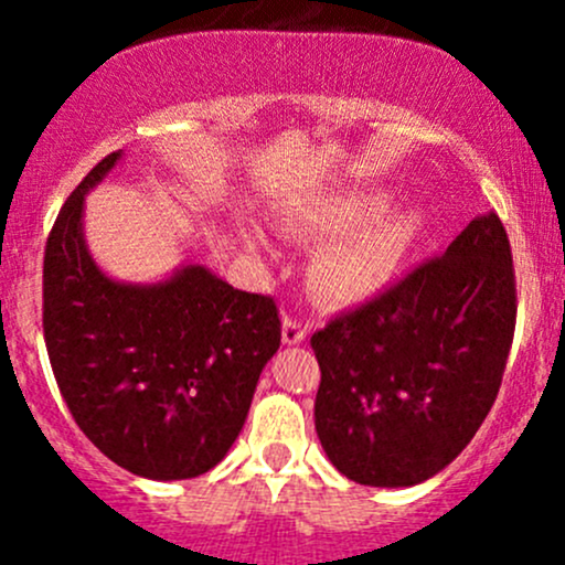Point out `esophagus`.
<instances>
[{"instance_id":"obj_1","label":"esophagus","mask_w":565,"mask_h":565,"mask_svg":"<svg viewBox=\"0 0 565 565\" xmlns=\"http://www.w3.org/2000/svg\"><path fill=\"white\" fill-rule=\"evenodd\" d=\"M306 322L303 319H298V317H284V324H281V339H284V344H300V341L306 339Z\"/></svg>"}]
</instances>
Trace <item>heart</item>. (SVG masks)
<instances>
[{
  "label": "heart",
  "instance_id": "b5f03b06",
  "mask_svg": "<svg viewBox=\"0 0 565 565\" xmlns=\"http://www.w3.org/2000/svg\"><path fill=\"white\" fill-rule=\"evenodd\" d=\"M385 202L383 193H350L319 204L295 226L303 237H339L315 262V287L324 300L358 303L372 298L402 267L420 218L413 210L377 215Z\"/></svg>",
  "mask_w": 565,
  "mask_h": 565
}]
</instances>
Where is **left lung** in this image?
Segmentation results:
<instances>
[{
    "instance_id": "obj_1",
    "label": "left lung",
    "mask_w": 565,
    "mask_h": 565,
    "mask_svg": "<svg viewBox=\"0 0 565 565\" xmlns=\"http://www.w3.org/2000/svg\"><path fill=\"white\" fill-rule=\"evenodd\" d=\"M516 324L511 243L494 213L311 335L315 424L335 470L413 487L465 451L503 383Z\"/></svg>"
}]
</instances>
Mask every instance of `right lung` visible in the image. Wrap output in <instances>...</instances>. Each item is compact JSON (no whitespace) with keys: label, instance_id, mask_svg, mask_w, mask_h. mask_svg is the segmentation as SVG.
<instances>
[{"label":"right lung","instance_id":"1","mask_svg":"<svg viewBox=\"0 0 565 565\" xmlns=\"http://www.w3.org/2000/svg\"><path fill=\"white\" fill-rule=\"evenodd\" d=\"M119 156L78 182L45 241V350L100 454L152 481L196 478L241 435L281 319L270 295L241 292L202 265L147 287L100 273L84 243V193Z\"/></svg>","mask_w":565,"mask_h":565}]
</instances>
